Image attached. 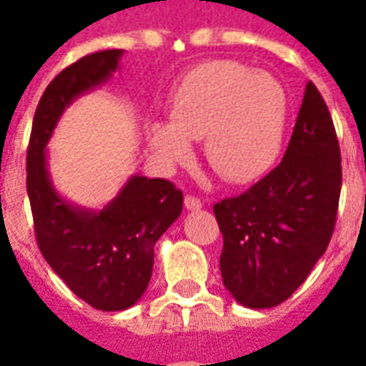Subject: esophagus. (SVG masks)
<instances>
[{
  "instance_id": "esophagus-1",
  "label": "esophagus",
  "mask_w": 366,
  "mask_h": 366,
  "mask_svg": "<svg viewBox=\"0 0 366 366\" xmlns=\"http://www.w3.org/2000/svg\"><path fill=\"white\" fill-rule=\"evenodd\" d=\"M184 206H186V209H199L202 207V199L196 198V196H186L184 198Z\"/></svg>"
}]
</instances>
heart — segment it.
Returning a JSON list of instances; mask_svg holds the SVG:
<instances>
[{"label": "heart", "instance_id": "obj_1", "mask_svg": "<svg viewBox=\"0 0 366 366\" xmlns=\"http://www.w3.org/2000/svg\"><path fill=\"white\" fill-rule=\"evenodd\" d=\"M286 117L288 96L274 76L214 60L184 78L168 104L170 123H151L147 139L164 167L190 159V141L204 139L207 164L225 182L247 184L274 164Z\"/></svg>", "mask_w": 366, "mask_h": 366}]
</instances>
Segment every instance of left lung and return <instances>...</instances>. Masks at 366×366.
I'll return each instance as SVG.
<instances>
[{"label": "left lung", "instance_id": "1", "mask_svg": "<svg viewBox=\"0 0 366 366\" xmlns=\"http://www.w3.org/2000/svg\"><path fill=\"white\" fill-rule=\"evenodd\" d=\"M339 194L337 133L322 94L307 82L282 162L214 206L223 284L239 304L262 310L290 298L330 245Z\"/></svg>", "mask_w": 366, "mask_h": 366}]
</instances>
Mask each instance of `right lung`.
Returning a JSON list of instances; mask_svg holds the SVG:
<instances>
[{
	"label": "right lung",
	"mask_w": 366,
	"mask_h": 366,
	"mask_svg": "<svg viewBox=\"0 0 366 366\" xmlns=\"http://www.w3.org/2000/svg\"><path fill=\"white\" fill-rule=\"evenodd\" d=\"M123 51H99L64 68L36 105L27 151V194L44 261L86 304L121 312L149 286L154 243L178 219L184 196L164 178L133 176L102 212L82 209L52 188L44 147L76 97L104 84Z\"/></svg>",
	"instance_id": "add662e5"
}]
</instances>
